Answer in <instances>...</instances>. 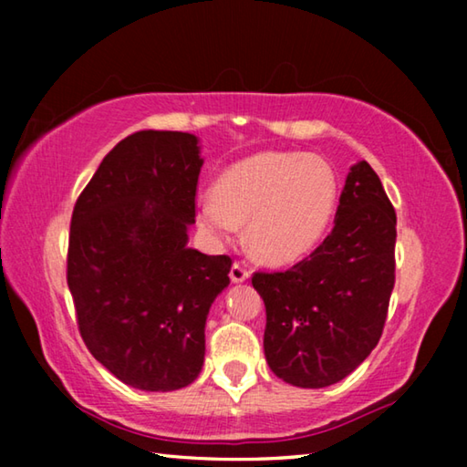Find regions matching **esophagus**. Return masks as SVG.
<instances>
[{"label": "esophagus", "mask_w": 467, "mask_h": 467, "mask_svg": "<svg viewBox=\"0 0 467 467\" xmlns=\"http://www.w3.org/2000/svg\"><path fill=\"white\" fill-rule=\"evenodd\" d=\"M249 274H251V272L247 270V265L241 264V262H234L233 267H231V280H233L234 284L247 280Z\"/></svg>", "instance_id": "esophagus-1"}]
</instances>
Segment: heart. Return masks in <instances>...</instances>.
<instances>
[{
	"mask_svg": "<svg viewBox=\"0 0 467 467\" xmlns=\"http://www.w3.org/2000/svg\"><path fill=\"white\" fill-rule=\"evenodd\" d=\"M336 200V175L321 158L259 152L220 175L214 195L197 202V218L216 241H231L247 222L244 239L253 255L284 265L321 241Z\"/></svg>",
	"mask_w": 467,
	"mask_h": 467,
	"instance_id": "b5f03b06",
	"label": "heart"
}]
</instances>
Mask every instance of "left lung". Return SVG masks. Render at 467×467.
<instances>
[{
    "instance_id": "left-lung-1",
    "label": "left lung",
    "mask_w": 467,
    "mask_h": 467,
    "mask_svg": "<svg viewBox=\"0 0 467 467\" xmlns=\"http://www.w3.org/2000/svg\"><path fill=\"white\" fill-rule=\"evenodd\" d=\"M334 231L286 272L253 274L265 305V360L305 389L342 381L383 334L395 284V210L367 161L352 164Z\"/></svg>"
}]
</instances>
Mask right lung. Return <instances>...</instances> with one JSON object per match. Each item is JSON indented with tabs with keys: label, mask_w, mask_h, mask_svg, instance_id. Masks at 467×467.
<instances>
[{
	"label": "right lung",
	"mask_w": 467,
	"mask_h": 467,
	"mask_svg": "<svg viewBox=\"0 0 467 467\" xmlns=\"http://www.w3.org/2000/svg\"><path fill=\"white\" fill-rule=\"evenodd\" d=\"M202 164L193 133H131L74 205L67 286L80 336L102 367L141 391L195 381L210 306L231 284V257L187 247Z\"/></svg>",
	"instance_id": "add662e5"
}]
</instances>
